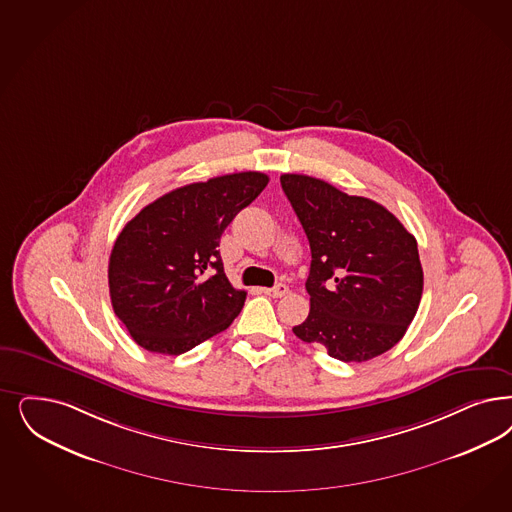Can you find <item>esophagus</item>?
Returning a JSON list of instances; mask_svg holds the SVG:
<instances>
[{"label":"esophagus","instance_id":"esophagus-1","mask_svg":"<svg viewBox=\"0 0 512 512\" xmlns=\"http://www.w3.org/2000/svg\"><path fill=\"white\" fill-rule=\"evenodd\" d=\"M287 291H289V287L285 285V283H278V285H274V287H265L263 289V293L268 295V297H272V299H282L287 295Z\"/></svg>","mask_w":512,"mask_h":512}]
</instances>
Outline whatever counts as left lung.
<instances>
[{
  "label": "left lung",
  "mask_w": 512,
  "mask_h": 512,
  "mask_svg": "<svg viewBox=\"0 0 512 512\" xmlns=\"http://www.w3.org/2000/svg\"><path fill=\"white\" fill-rule=\"evenodd\" d=\"M308 236L310 314L293 333L344 363L391 350L416 316L423 270L416 238L382 204L300 174L280 177Z\"/></svg>",
  "instance_id": "8db88e82"
}]
</instances>
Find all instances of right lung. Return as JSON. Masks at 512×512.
Returning a JSON list of instances; mask_svg holds the SVG:
<instances>
[{
  "instance_id": "1",
  "label": "right lung",
  "mask_w": 512,
  "mask_h": 512,
  "mask_svg": "<svg viewBox=\"0 0 512 512\" xmlns=\"http://www.w3.org/2000/svg\"><path fill=\"white\" fill-rule=\"evenodd\" d=\"M266 185L261 172L212 177L160 196L124 225L109 257V297L141 348L189 352L240 314L246 291L230 285L217 246Z\"/></svg>"
}]
</instances>
